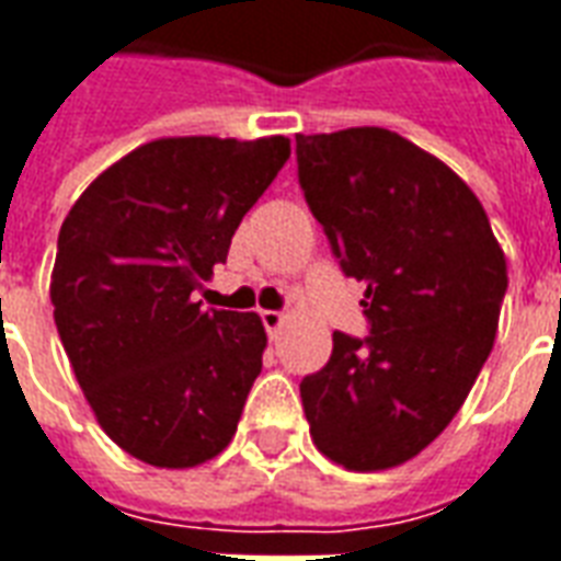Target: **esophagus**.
I'll return each instance as SVG.
<instances>
[{
	"instance_id": "1",
	"label": "esophagus",
	"mask_w": 561,
	"mask_h": 561,
	"mask_svg": "<svg viewBox=\"0 0 561 561\" xmlns=\"http://www.w3.org/2000/svg\"><path fill=\"white\" fill-rule=\"evenodd\" d=\"M261 323H264V330H267V333H276L282 323H285V314L273 312V309H264V312H261Z\"/></svg>"
}]
</instances>
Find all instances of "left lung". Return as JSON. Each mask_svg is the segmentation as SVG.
Wrapping results in <instances>:
<instances>
[{"label": "left lung", "instance_id": "left-lung-1", "mask_svg": "<svg viewBox=\"0 0 561 561\" xmlns=\"http://www.w3.org/2000/svg\"><path fill=\"white\" fill-rule=\"evenodd\" d=\"M309 210L365 282V339L333 333L300 398L318 451L375 472L416 458L470 396L508 270L484 207L434 153L383 127L297 136Z\"/></svg>", "mask_w": 561, "mask_h": 561}]
</instances>
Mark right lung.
<instances>
[{
  "mask_svg": "<svg viewBox=\"0 0 561 561\" xmlns=\"http://www.w3.org/2000/svg\"><path fill=\"white\" fill-rule=\"evenodd\" d=\"M291 142L175 136L139 145L61 222L53 318L101 428L151 467L186 470L226 449L267 347L255 312L202 309L240 219Z\"/></svg>",
  "mask_w": 561,
  "mask_h": 561,
  "instance_id": "right-lung-1",
  "label": "right lung"
}]
</instances>
